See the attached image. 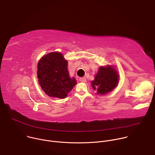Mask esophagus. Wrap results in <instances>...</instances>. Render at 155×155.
Listing matches in <instances>:
<instances>
[{"label":"esophagus","mask_w":155,"mask_h":155,"mask_svg":"<svg viewBox=\"0 0 155 155\" xmlns=\"http://www.w3.org/2000/svg\"><path fill=\"white\" fill-rule=\"evenodd\" d=\"M79 80H80V81H81V82H84V83H85V82L86 81V78H85V77H81V78H79Z\"/></svg>","instance_id":"34e87169"}]
</instances>
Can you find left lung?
Segmentation results:
<instances>
[{
	"instance_id": "left-lung-1",
	"label": "left lung",
	"mask_w": 155,
	"mask_h": 155,
	"mask_svg": "<svg viewBox=\"0 0 155 155\" xmlns=\"http://www.w3.org/2000/svg\"><path fill=\"white\" fill-rule=\"evenodd\" d=\"M119 74L113 66L107 65L99 68L91 86L98 94L103 95L112 91L117 86L119 81Z\"/></svg>"
}]
</instances>
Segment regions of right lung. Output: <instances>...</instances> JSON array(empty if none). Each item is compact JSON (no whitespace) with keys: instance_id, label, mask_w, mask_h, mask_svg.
<instances>
[{"instance_id":"obj_1","label":"right lung","mask_w":155,"mask_h":155,"mask_svg":"<svg viewBox=\"0 0 155 155\" xmlns=\"http://www.w3.org/2000/svg\"><path fill=\"white\" fill-rule=\"evenodd\" d=\"M37 77L44 92L50 97L60 99L67 97L77 84L75 78L69 76L68 61L56 51L43 56L39 60Z\"/></svg>"}]
</instances>
